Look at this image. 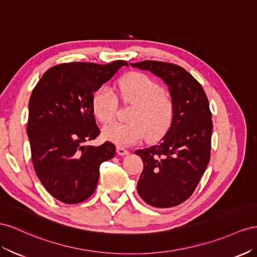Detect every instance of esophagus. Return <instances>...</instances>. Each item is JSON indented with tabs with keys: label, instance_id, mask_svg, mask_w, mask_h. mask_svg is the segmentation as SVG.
I'll use <instances>...</instances> for the list:
<instances>
[{
	"label": "esophagus",
	"instance_id": "1",
	"mask_svg": "<svg viewBox=\"0 0 257 257\" xmlns=\"http://www.w3.org/2000/svg\"><path fill=\"white\" fill-rule=\"evenodd\" d=\"M117 154H118V155H120V156H126L129 154V151L121 148V146H117Z\"/></svg>",
	"mask_w": 257,
	"mask_h": 257
}]
</instances>
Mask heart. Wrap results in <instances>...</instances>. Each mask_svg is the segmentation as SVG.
Listing matches in <instances>:
<instances>
[{
    "mask_svg": "<svg viewBox=\"0 0 257 257\" xmlns=\"http://www.w3.org/2000/svg\"><path fill=\"white\" fill-rule=\"evenodd\" d=\"M117 89L123 103L133 105L128 122L107 123L102 135L117 145L128 146L143 138L155 140L170 128L174 117V103L164 88L149 75L131 73L119 79ZM117 97L108 86H101L92 96V112L101 122L113 119L117 108Z\"/></svg>",
    "mask_w": 257,
    "mask_h": 257,
    "instance_id": "b5f03b06",
    "label": "heart"
}]
</instances>
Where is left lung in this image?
Instances as JSON below:
<instances>
[{
	"mask_svg": "<svg viewBox=\"0 0 257 257\" xmlns=\"http://www.w3.org/2000/svg\"><path fill=\"white\" fill-rule=\"evenodd\" d=\"M130 65L163 79L174 103L172 124L160 142L136 151L144 165L138 193L152 207L179 206L192 196L210 160L213 123L207 94L180 65L152 60Z\"/></svg>",
	"mask_w": 257,
	"mask_h": 257,
	"instance_id": "obj_1",
	"label": "left lung"
}]
</instances>
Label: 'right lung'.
<instances>
[{"instance_id":"right-lung-1","label":"right lung","mask_w":257,"mask_h":257,"mask_svg":"<svg viewBox=\"0 0 257 257\" xmlns=\"http://www.w3.org/2000/svg\"><path fill=\"white\" fill-rule=\"evenodd\" d=\"M126 61L108 64L70 62L44 73L29 101L27 134L36 175L56 199L83 202L97 187L100 165L115 155V145H84L100 130L92 96Z\"/></svg>"}]
</instances>
